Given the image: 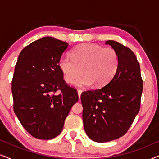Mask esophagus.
Here are the masks:
<instances>
[{
  "instance_id": "34e87169",
  "label": "esophagus",
  "mask_w": 159,
  "mask_h": 159,
  "mask_svg": "<svg viewBox=\"0 0 159 159\" xmlns=\"http://www.w3.org/2000/svg\"><path fill=\"white\" fill-rule=\"evenodd\" d=\"M82 90H77V93H78V95H79V98L80 99V96H81V94H82Z\"/></svg>"
}]
</instances>
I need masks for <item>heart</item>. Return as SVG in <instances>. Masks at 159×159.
Returning <instances> with one entry per match:
<instances>
[{"instance_id": "b5f03b06", "label": "heart", "mask_w": 159, "mask_h": 159, "mask_svg": "<svg viewBox=\"0 0 159 159\" xmlns=\"http://www.w3.org/2000/svg\"><path fill=\"white\" fill-rule=\"evenodd\" d=\"M71 58L61 56L58 66L68 83H73L84 71V77L75 81L77 86H90L94 83L98 88L103 87L112 80L118 70L119 57L113 48L82 43L71 50Z\"/></svg>"}]
</instances>
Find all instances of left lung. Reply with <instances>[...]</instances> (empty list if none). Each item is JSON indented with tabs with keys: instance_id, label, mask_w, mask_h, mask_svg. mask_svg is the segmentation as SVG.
I'll return each instance as SVG.
<instances>
[{
	"instance_id": "1",
	"label": "left lung",
	"mask_w": 159,
	"mask_h": 159,
	"mask_svg": "<svg viewBox=\"0 0 159 159\" xmlns=\"http://www.w3.org/2000/svg\"><path fill=\"white\" fill-rule=\"evenodd\" d=\"M106 44L118 53V70L105 86L81 95L84 130L98 143L116 140L127 133L140 111L143 86L140 64L132 50L114 40Z\"/></svg>"
}]
</instances>
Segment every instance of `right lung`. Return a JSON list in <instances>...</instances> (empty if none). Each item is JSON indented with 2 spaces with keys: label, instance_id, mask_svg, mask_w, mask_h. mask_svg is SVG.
Instances as JSON below:
<instances>
[{
  "label": "right lung",
  "instance_id": "obj_1",
  "mask_svg": "<svg viewBox=\"0 0 159 159\" xmlns=\"http://www.w3.org/2000/svg\"><path fill=\"white\" fill-rule=\"evenodd\" d=\"M68 43L45 37L19 54L11 82L14 111L34 138L51 140L63 129L71 107L79 100L67 84L58 61Z\"/></svg>",
  "mask_w": 159,
  "mask_h": 159
}]
</instances>
